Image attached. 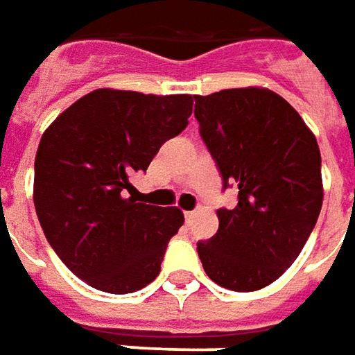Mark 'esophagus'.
Wrapping results in <instances>:
<instances>
[{
	"label": "esophagus",
	"mask_w": 355,
	"mask_h": 355,
	"mask_svg": "<svg viewBox=\"0 0 355 355\" xmlns=\"http://www.w3.org/2000/svg\"><path fill=\"white\" fill-rule=\"evenodd\" d=\"M196 218V209H190V211H184V219H187V223H190L192 219Z\"/></svg>",
	"instance_id": "obj_1"
}]
</instances>
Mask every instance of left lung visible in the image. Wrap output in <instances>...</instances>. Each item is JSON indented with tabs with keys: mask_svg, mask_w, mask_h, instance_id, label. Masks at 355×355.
I'll use <instances>...</instances> for the list:
<instances>
[{
	"mask_svg": "<svg viewBox=\"0 0 355 355\" xmlns=\"http://www.w3.org/2000/svg\"><path fill=\"white\" fill-rule=\"evenodd\" d=\"M200 136L237 206L218 209L219 229L198 243L209 279L257 291L286 272L303 250L322 206L320 151L297 110L262 87L196 95Z\"/></svg>",
	"mask_w": 355,
	"mask_h": 355,
	"instance_id": "1",
	"label": "left lung"
}]
</instances>
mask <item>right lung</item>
<instances>
[{
    "mask_svg": "<svg viewBox=\"0 0 355 355\" xmlns=\"http://www.w3.org/2000/svg\"><path fill=\"white\" fill-rule=\"evenodd\" d=\"M190 114L192 95L96 89L42 134L35 159L36 216L60 260L91 288L122 295L159 276L184 216L137 202L130 177L147 171Z\"/></svg>",
    "mask_w": 355,
    "mask_h": 355,
    "instance_id": "right-lung-1",
    "label": "right lung"
}]
</instances>
